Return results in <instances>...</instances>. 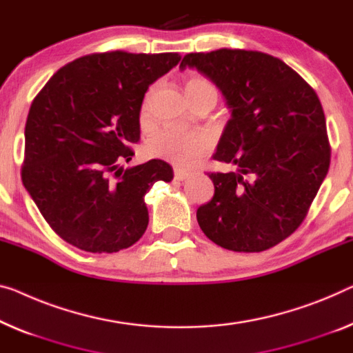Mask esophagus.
Masks as SVG:
<instances>
[{
	"instance_id": "esophagus-1",
	"label": "esophagus",
	"mask_w": 353,
	"mask_h": 353,
	"mask_svg": "<svg viewBox=\"0 0 353 353\" xmlns=\"http://www.w3.org/2000/svg\"><path fill=\"white\" fill-rule=\"evenodd\" d=\"M188 176H190V172H188L187 170H181V168H176L174 170V177L177 179V181H185Z\"/></svg>"
}]
</instances>
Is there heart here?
<instances>
[{"mask_svg": "<svg viewBox=\"0 0 353 353\" xmlns=\"http://www.w3.org/2000/svg\"><path fill=\"white\" fill-rule=\"evenodd\" d=\"M185 92L190 103L199 98H212L217 101V88L209 79L192 74L185 79ZM150 90L139 108V120L147 123L150 119ZM212 138L204 131H181L174 128H165L150 136L145 143V152L150 157L161 159L177 166H188L208 154L212 149Z\"/></svg>", "mask_w": 353, "mask_h": 353, "instance_id": "1", "label": "heart"}]
</instances>
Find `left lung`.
<instances>
[{
  "mask_svg": "<svg viewBox=\"0 0 353 353\" xmlns=\"http://www.w3.org/2000/svg\"><path fill=\"white\" fill-rule=\"evenodd\" d=\"M209 77L231 109L214 159L236 171L208 172L214 196L199 206L203 233L223 249L263 252L306 219L327 176L331 147L314 88L276 57L219 49L181 63Z\"/></svg>",
  "mask_w": 353,
  "mask_h": 353,
  "instance_id": "left-lung-1",
  "label": "left lung"
}]
</instances>
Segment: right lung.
Wrapping results in <instances>:
<instances>
[{
	"label": "right lung",
	"instance_id": "add662e5",
	"mask_svg": "<svg viewBox=\"0 0 353 353\" xmlns=\"http://www.w3.org/2000/svg\"><path fill=\"white\" fill-rule=\"evenodd\" d=\"M181 61L177 52H101L68 63L31 103L22 182L68 244L112 254L149 225L144 196L172 168L150 160L125 170L139 143V108L150 83Z\"/></svg>",
	"mask_w": 353,
	"mask_h": 353
}]
</instances>
